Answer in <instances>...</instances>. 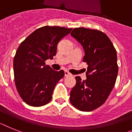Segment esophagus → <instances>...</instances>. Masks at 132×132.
Returning <instances> with one entry per match:
<instances>
[{"mask_svg": "<svg viewBox=\"0 0 132 132\" xmlns=\"http://www.w3.org/2000/svg\"><path fill=\"white\" fill-rule=\"evenodd\" d=\"M64 76H66V77H67V76H72V74H70V73L68 71H64Z\"/></svg>", "mask_w": 132, "mask_h": 132, "instance_id": "esophagus-1", "label": "esophagus"}]
</instances>
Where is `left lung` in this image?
Masks as SVG:
<instances>
[{"mask_svg": "<svg viewBox=\"0 0 132 132\" xmlns=\"http://www.w3.org/2000/svg\"><path fill=\"white\" fill-rule=\"evenodd\" d=\"M70 35L85 50L83 62L87 64V79L76 76V85L70 91V101L82 111L95 110L106 101L115 86L118 73L117 52L103 32L79 27Z\"/></svg>", "mask_w": 132, "mask_h": 132, "instance_id": "obj_1", "label": "left lung"}]
</instances>
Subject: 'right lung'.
<instances>
[{"label":"right lung","instance_id":"obj_1","mask_svg":"<svg viewBox=\"0 0 132 132\" xmlns=\"http://www.w3.org/2000/svg\"><path fill=\"white\" fill-rule=\"evenodd\" d=\"M72 28L44 26L34 31L19 46L13 69L16 90L24 101L32 107H41L52 98L56 84L64 76L45 64L53 59L58 42Z\"/></svg>","mask_w":132,"mask_h":132}]
</instances>
